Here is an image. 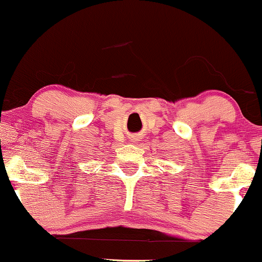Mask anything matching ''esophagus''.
<instances>
[{"label":"esophagus","instance_id":"esophagus-1","mask_svg":"<svg viewBox=\"0 0 262 262\" xmlns=\"http://www.w3.org/2000/svg\"><path fill=\"white\" fill-rule=\"evenodd\" d=\"M132 140H133V143H135V141H138V140H139V138H138V137H135V138H133V139H132Z\"/></svg>","mask_w":262,"mask_h":262}]
</instances>
